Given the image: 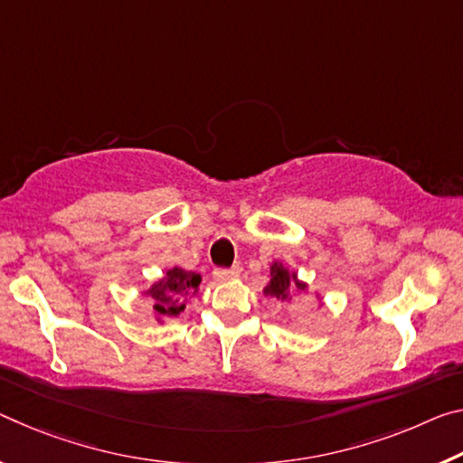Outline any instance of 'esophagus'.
<instances>
[{
  "instance_id": "obj_1",
  "label": "esophagus",
  "mask_w": 463,
  "mask_h": 463,
  "mask_svg": "<svg viewBox=\"0 0 463 463\" xmlns=\"http://www.w3.org/2000/svg\"><path fill=\"white\" fill-rule=\"evenodd\" d=\"M239 274H241V266L216 268V269H214V278H216V280H231V278H237Z\"/></svg>"
}]
</instances>
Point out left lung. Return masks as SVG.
<instances>
[{"label":"left lung","instance_id":"obj_1","mask_svg":"<svg viewBox=\"0 0 463 463\" xmlns=\"http://www.w3.org/2000/svg\"><path fill=\"white\" fill-rule=\"evenodd\" d=\"M305 290V284L297 280V276H292L288 269L280 263H274L271 266V280L266 286V295L274 297L278 300H282V303H292V290Z\"/></svg>","mask_w":463,"mask_h":463}]
</instances>
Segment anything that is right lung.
<instances>
[{"mask_svg":"<svg viewBox=\"0 0 463 463\" xmlns=\"http://www.w3.org/2000/svg\"><path fill=\"white\" fill-rule=\"evenodd\" d=\"M197 286H200V276L192 274V271H185L181 268H173L166 271L163 280L156 282L148 290V295L154 300V311L160 315H166V317H175L183 309H185V298L189 292H197Z\"/></svg>","mask_w":463,"mask_h":463,"instance_id":"obj_1","label":"right lung"}]
</instances>
